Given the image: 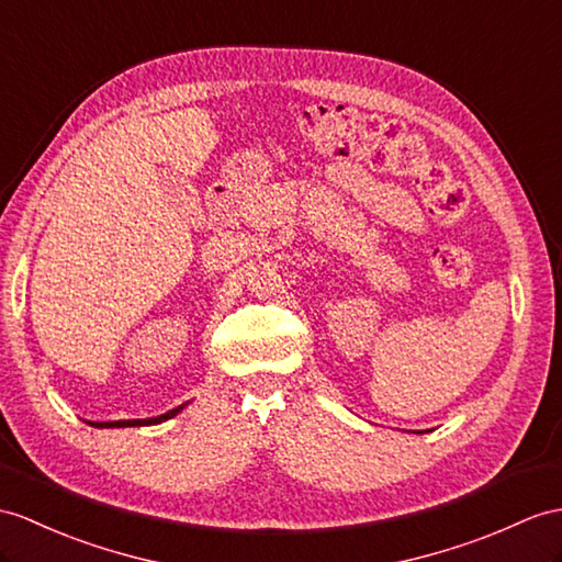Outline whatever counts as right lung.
Listing matches in <instances>:
<instances>
[{
    "label": "right lung",
    "instance_id": "add662e5",
    "mask_svg": "<svg viewBox=\"0 0 562 562\" xmlns=\"http://www.w3.org/2000/svg\"><path fill=\"white\" fill-rule=\"evenodd\" d=\"M186 405H188V403H183V405H178V407L169 409V413H164V415H159V417H147V419H116V422H88V424H90V427H98V429H121V427H147V424H161V422H167V419L176 417L178 413H181V409H183Z\"/></svg>",
    "mask_w": 562,
    "mask_h": 562
}]
</instances>
